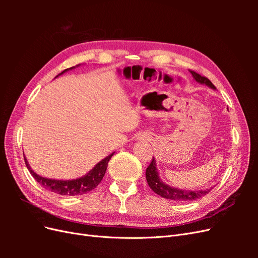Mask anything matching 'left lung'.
Returning a JSON list of instances; mask_svg holds the SVG:
<instances>
[{
  "instance_id": "obj_1",
  "label": "left lung",
  "mask_w": 258,
  "mask_h": 258,
  "mask_svg": "<svg viewBox=\"0 0 258 258\" xmlns=\"http://www.w3.org/2000/svg\"><path fill=\"white\" fill-rule=\"evenodd\" d=\"M189 72L191 73V75L194 76V79L196 80V82L200 83V84H206L209 87L215 89V86L211 83V81L205 76H201L200 74L196 73L195 71H191L189 70ZM146 181L148 186L151 187L152 190L154 192H156L159 196L169 199V200H174V201H192V200H196L199 199L201 197H204L205 195H207L208 192H210V190L213 188V187H211V188H208L206 190H185V189H178L175 188V187H171L167 184L163 183L159 175H158V171L157 168H156V160L153 157L150 166L146 168Z\"/></svg>"
}]
</instances>
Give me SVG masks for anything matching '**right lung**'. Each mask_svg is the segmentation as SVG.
<instances>
[{"label":"right lung","mask_w":258,"mask_h":258,"mask_svg":"<svg viewBox=\"0 0 258 258\" xmlns=\"http://www.w3.org/2000/svg\"><path fill=\"white\" fill-rule=\"evenodd\" d=\"M75 67H72L70 69H66L63 72H61L59 75L63 74L64 72L69 71V70H72ZM58 76V75H57ZM114 155L112 153L111 155H108L107 157L98 162L92 170H90L89 172L79 178L75 179H70V181H61V179H52V178H47V177H43L41 175L36 174L34 171L30 168L29 163L25 157V162L28 170L30 171L31 175H32L35 181L40 183L44 188L48 189L52 192H56L59 195H62V196H81V195H85L92 189H95L96 187L100 184V182L102 181V178L105 174V171L107 168V163L110 161L111 157Z\"/></svg>","instance_id":"right-lung-1"}]
</instances>
